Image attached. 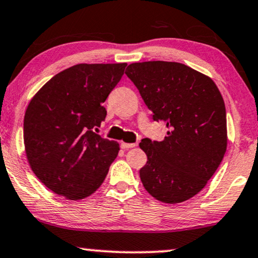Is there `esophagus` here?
I'll return each instance as SVG.
<instances>
[{
	"instance_id": "34e87169",
	"label": "esophagus",
	"mask_w": 258,
	"mask_h": 258,
	"mask_svg": "<svg viewBox=\"0 0 258 258\" xmlns=\"http://www.w3.org/2000/svg\"><path fill=\"white\" fill-rule=\"evenodd\" d=\"M138 144H128V142H120V147L126 149V148H133V147H136Z\"/></svg>"
}]
</instances>
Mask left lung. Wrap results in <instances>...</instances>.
Wrapping results in <instances>:
<instances>
[{
    "instance_id": "left-lung-1",
    "label": "left lung",
    "mask_w": 258,
    "mask_h": 258,
    "mask_svg": "<svg viewBox=\"0 0 258 258\" xmlns=\"http://www.w3.org/2000/svg\"><path fill=\"white\" fill-rule=\"evenodd\" d=\"M134 82L153 119L163 122V141L144 139L147 163L140 170L145 189L164 203H180L199 194L227 148L226 109L209 76L177 62L132 63Z\"/></svg>"
}]
</instances>
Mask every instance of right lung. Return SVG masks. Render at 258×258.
<instances>
[{"label": "right lung", "instance_id": "add662e5", "mask_svg": "<svg viewBox=\"0 0 258 258\" xmlns=\"http://www.w3.org/2000/svg\"><path fill=\"white\" fill-rule=\"evenodd\" d=\"M126 63H80L50 79L28 104L24 144L38 179L68 200L91 196L103 184L119 145L93 133L106 117L103 103Z\"/></svg>", "mask_w": 258, "mask_h": 258}]
</instances>
